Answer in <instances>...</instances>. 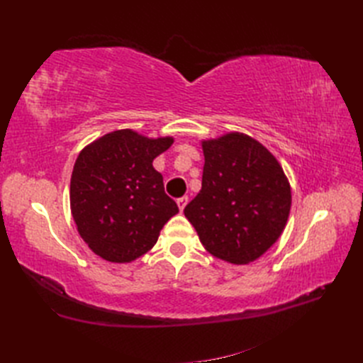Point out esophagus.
Returning <instances> with one entry per match:
<instances>
[{
	"label": "esophagus",
	"mask_w": 363,
	"mask_h": 363,
	"mask_svg": "<svg viewBox=\"0 0 363 363\" xmlns=\"http://www.w3.org/2000/svg\"><path fill=\"white\" fill-rule=\"evenodd\" d=\"M177 204H179V208L183 212V208L186 207V204H188V196H182V199L177 200Z\"/></svg>",
	"instance_id": "esophagus-1"
}]
</instances>
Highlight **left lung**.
Here are the masks:
<instances>
[{
  "instance_id": "left-lung-1",
  "label": "left lung",
  "mask_w": 363,
  "mask_h": 363,
  "mask_svg": "<svg viewBox=\"0 0 363 363\" xmlns=\"http://www.w3.org/2000/svg\"><path fill=\"white\" fill-rule=\"evenodd\" d=\"M201 191L184 207L204 248L230 263L259 259L283 233L291 186L256 139L227 133L203 140Z\"/></svg>"
}]
</instances>
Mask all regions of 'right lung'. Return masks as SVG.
<instances>
[{"label": "right lung", "mask_w": 363, "mask_h": 363, "mask_svg": "<svg viewBox=\"0 0 363 363\" xmlns=\"http://www.w3.org/2000/svg\"><path fill=\"white\" fill-rule=\"evenodd\" d=\"M172 142L127 128L82 150L71 175V212L95 255L115 263L135 260L155 247L163 225L179 213L164 194L162 174L152 168Z\"/></svg>", "instance_id": "1"}]
</instances>
